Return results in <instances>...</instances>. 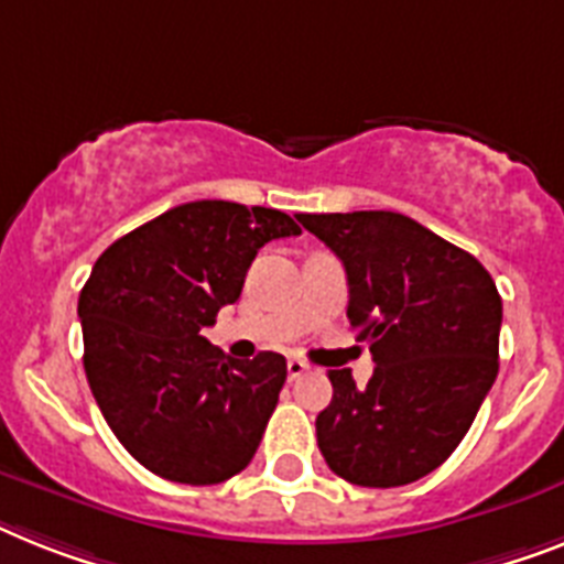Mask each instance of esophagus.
<instances>
[{"instance_id":"esophagus-1","label":"esophagus","mask_w":564,"mask_h":564,"mask_svg":"<svg viewBox=\"0 0 564 564\" xmlns=\"http://www.w3.org/2000/svg\"><path fill=\"white\" fill-rule=\"evenodd\" d=\"M305 371H308V362H302L300 357H291V360H288V377H291V380H300Z\"/></svg>"}]
</instances>
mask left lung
I'll use <instances>...</instances> for the list:
<instances>
[{"mask_svg":"<svg viewBox=\"0 0 564 564\" xmlns=\"http://www.w3.org/2000/svg\"><path fill=\"white\" fill-rule=\"evenodd\" d=\"M337 253L348 319L369 339L375 375L328 371L332 403L316 415L325 464L360 487H403L438 469L499 375L501 296L476 256L389 209L302 213Z\"/></svg>","mask_w":564,"mask_h":564,"instance_id":"8db88e82","label":"left lung"}]
</instances>
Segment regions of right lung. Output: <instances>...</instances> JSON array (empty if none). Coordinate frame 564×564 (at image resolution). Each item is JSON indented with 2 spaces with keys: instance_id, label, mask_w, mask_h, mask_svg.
Here are the masks:
<instances>
[{
  "instance_id": "1",
  "label": "right lung",
  "mask_w": 564,
  "mask_h": 564,
  "mask_svg": "<svg viewBox=\"0 0 564 564\" xmlns=\"http://www.w3.org/2000/svg\"><path fill=\"white\" fill-rule=\"evenodd\" d=\"M300 232L271 207L189 202L95 262L77 302L83 366L106 423L149 473L204 487L250 464L285 386V357L232 360L202 328L239 300L259 248Z\"/></svg>"
}]
</instances>
